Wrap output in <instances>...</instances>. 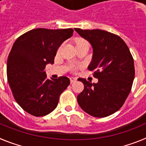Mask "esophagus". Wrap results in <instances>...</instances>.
Instances as JSON below:
<instances>
[{
	"mask_svg": "<svg viewBox=\"0 0 146 146\" xmlns=\"http://www.w3.org/2000/svg\"><path fill=\"white\" fill-rule=\"evenodd\" d=\"M76 80H77V79H76V78H74V77H70L71 83H73V82H75Z\"/></svg>",
	"mask_w": 146,
	"mask_h": 146,
	"instance_id": "1",
	"label": "esophagus"
}]
</instances>
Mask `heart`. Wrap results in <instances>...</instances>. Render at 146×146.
Returning <instances> with one entry per match:
<instances>
[{
    "label": "heart",
    "mask_w": 146,
    "mask_h": 146,
    "mask_svg": "<svg viewBox=\"0 0 146 146\" xmlns=\"http://www.w3.org/2000/svg\"><path fill=\"white\" fill-rule=\"evenodd\" d=\"M81 45H88V43L87 41L84 39H82V38H80V39L77 40V46H81ZM62 48V46H60L58 49V52H60V50Z\"/></svg>",
    "instance_id": "b5f03b06"
}]
</instances>
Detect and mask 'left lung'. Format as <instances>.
<instances>
[{
  "mask_svg": "<svg viewBox=\"0 0 146 146\" xmlns=\"http://www.w3.org/2000/svg\"><path fill=\"white\" fill-rule=\"evenodd\" d=\"M91 44L93 56L88 69L94 71L97 83L79 78L84 90L77 102L88 114L104 118L123 106L131 91L135 78L134 60L129 49L121 37L102 30L74 28Z\"/></svg>",
  "mask_w": 146,
  "mask_h": 146,
  "instance_id": "1",
  "label": "left lung"
}]
</instances>
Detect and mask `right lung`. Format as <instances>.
I'll return each instance as SVG.
<instances>
[{
	"mask_svg": "<svg viewBox=\"0 0 146 146\" xmlns=\"http://www.w3.org/2000/svg\"><path fill=\"white\" fill-rule=\"evenodd\" d=\"M73 29L36 28L15 41L7 60V79L14 98L25 111L36 117L52 112L70 80L66 77L47 78L44 69L54 64L61 44L73 35Z\"/></svg>",
	"mask_w": 146,
	"mask_h": 146,
	"instance_id": "right-lung-1",
	"label": "right lung"
}]
</instances>
